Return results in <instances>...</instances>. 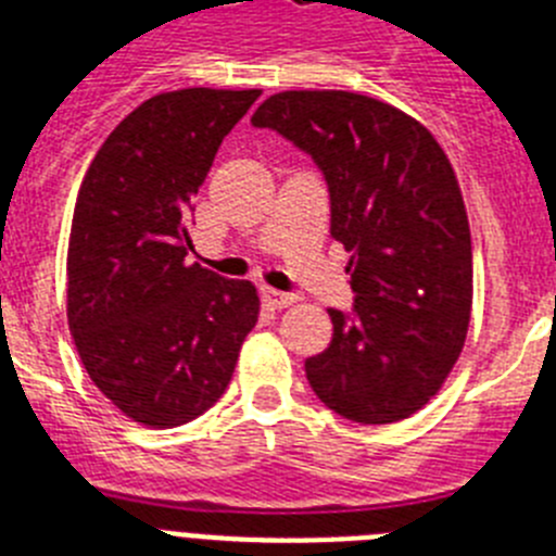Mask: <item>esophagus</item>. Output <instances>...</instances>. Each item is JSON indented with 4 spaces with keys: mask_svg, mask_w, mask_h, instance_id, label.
Segmentation results:
<instances>
[{
    "mask_svg": "<svg viewBox=\"0 0 556 556\" xmlns=\"http://www.w3.org/2000/svg\"><path fill=\"white\" fill-rule=\"evenodd\" d=\"M262 303L267 308H278V312H281V308H289L294 303V298L292 294H287V292H278V289H273V287H262Z\"/></svg>",
    "mask_w": 556,
    "mask_h": 556,
    "instance_id": "obj_1",
    "label": "esophagus"
}]
</instances>
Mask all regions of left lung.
<instances>
[{
	"label": "left lung",
	"mask_w": 556,
	"mask_h": 556,
	"mask_svg": "<svg viewBox=\"0 0 556 556\" xmlns=\"http://www.w3.org/2000/svg\"><path fill=\"white\" fill-rule=\"evenodd\" d=\"M326 175L331 236L351 253L353 312L306 358L328 409L384 426L424 409L468 337L473 250L448 155L409 113L356 91H281L258 105Z\"/></svg>",
	"instance_id": "obj_1"
}]
</instances>
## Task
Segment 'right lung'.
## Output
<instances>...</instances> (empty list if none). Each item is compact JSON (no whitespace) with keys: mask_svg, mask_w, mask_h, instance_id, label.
Instances as JSON below:
<instances>
[{"mask_svg":"<svg viewBox=\"0 0 556 556\" xmlns=\"http://www.w3.org/2000/svg\"><path fill=\"white\" fill-rule=\"evenodd\" d=\"M258 94L150 97L113 127L77 194L68 331L102 395L150 429H175L217 404L258 320L253 283L186 262L194 194Z\"/></svg>","mask_w":556,"mask_h":556,"instance_id":"right-lung-1","label":"right lung"}]
</instances>
